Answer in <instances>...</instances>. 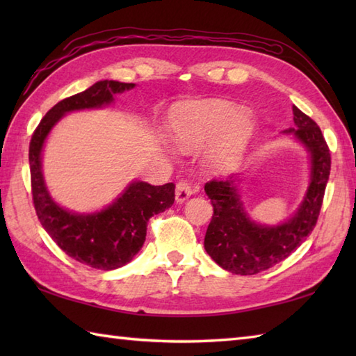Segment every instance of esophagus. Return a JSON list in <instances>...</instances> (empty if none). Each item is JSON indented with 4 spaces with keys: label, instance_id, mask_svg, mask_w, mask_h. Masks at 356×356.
<instances>
[{
    "label": "esophagus",
    "instance_id": "esophagus-1",
    "mask_svg": "<svg viewBox=\"0 0 356 356\" xmlns=\"http://www.w3.org/2000/svg\"><path fill=\"white\" fill-rule=\"evenodd\" d=\"M194 193H195L194 188L188 182H185V180H182V182H179L176 185V202L184 203L185 200L190 199Z\"/></svg>",
    "mask_w": 356,
    "mask_h": 356
}]
</instances>
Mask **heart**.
Here are the masks:
<instances>
[{
    "label": "heart",
    "mask_w": 356,
    "mask_h": 356,
    "mask_svg": "<svg viewBox=\"0 0 356 356\" xmlns=\"http://www.w3.org/2000/svg\"><path fill=\"white\" fill-rule=\"evenodd\" d=\"M254 118L237 111L231 102L205 99L185 102L171 115L170 130L184 149H199L211 143L207 163L214 171H226L243 156L254 133Z\"/></svg>",
    "instance_id": "1"
}]
</instances>
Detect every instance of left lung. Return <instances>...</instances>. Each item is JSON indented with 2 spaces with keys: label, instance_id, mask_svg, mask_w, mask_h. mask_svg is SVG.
I'll return each mask as SVG.
<instances>
[{
  "label": "left lung",
  "instance_id": "left-lung-1",
  "mask_svg": "<svg viewBox=\"0 0 356 356\" xmlns=\"http://www.w3.org/2000/svg\"><path fill=\"white\" fill-rule=\"evenodd\" d=\"M292 134L309 154L311 177L298 209L278 225H261L248 214L241 200L237 176L213 180L205 193L214 207L207 229L205 251L231 274L254 275L287 259L312 232L323 205L330 174V153L320 127L293 105Z\"/></svg>",
  "mask_w": 356,
  "mask_h": 356
}]
</instances>
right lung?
<instances>
[{"label": "right lung", "instance_id": "right-lung-1", "mask_svg": "<svg viewBox=\"0 0 356 356\" xmlns=\"http://www.w3.org/2000/svg\"><path fill=\"white\" fill-rule=\"evenodd\" d=\"M134 87L105 79L58 102L42 118L29 147L33 205L42 228L67 255L101 270L122 268L133 260L145 241L149 218L174 203L176 185L154 186L133 180L108 207L96 213H74L58 205L50 195L42 174V149L51 128L67 113L102 108L115 102V95Z\"/></svg>", "mask_w": 356, "mask_h": 356}]
</instances>
